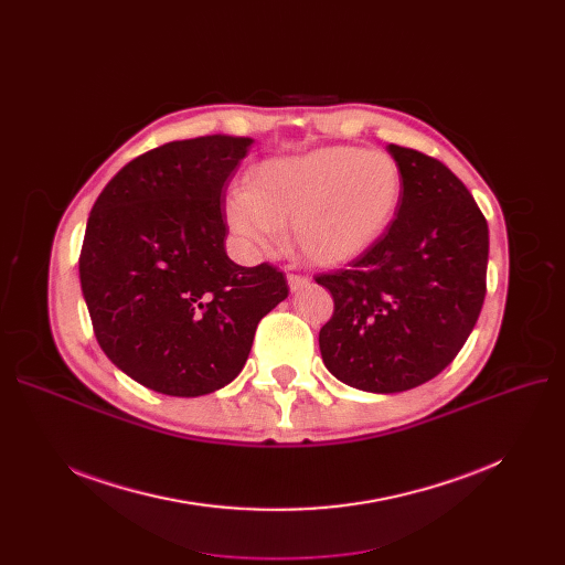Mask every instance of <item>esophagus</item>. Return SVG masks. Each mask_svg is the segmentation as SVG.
<instances>
[{"label":"esophagus","mask_w":565,"mask_h":565,"mask_svg":"<svg viewBox=\"0 0 565 565\" xmlns=\"http://www.w3.org/2000/svg\"><path fill=\"white\" fill-rule=\"evenodd\" d=\"M311 281L307 277H300V275H288V288L290 292H298L302 288H307Z\"/></svg>","instance_id":"1"}]
</instances>
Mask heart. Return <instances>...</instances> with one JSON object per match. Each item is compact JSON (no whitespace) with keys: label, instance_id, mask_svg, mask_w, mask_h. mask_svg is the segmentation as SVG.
Listing matches in <instances>:
<instances>
[{"label":"heart","instance_id":"1","mask_svg":"<svg viewBox=\"0 0 565 565\" xmlns=\"http://www.w3.org/2000/svg\"><path fill=\"white\" fill-rule=\"evenodd\" d=\"M403 175L394 158L360 146H322L279 156L247 173L226 201L228 228L252 247H270L290 226L292 243L318 267L364 256L394 222Z\"/></svg>","mask_w":565,"mask_h":565}]
</instances>
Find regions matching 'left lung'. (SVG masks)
<instances>
[{"instance_id":"8db88e82","label":"left lung","mask_w":565,"mask_h":565,"mask_svg":"<svg viewBox=\"0 0 565 565\" xmlns=\"http://www.w3.org/2000/svg\"><path fill=\"white\" fill-rule=\"evenodd\" d=\"M387 151L403 175L396 220L348 270L316 277L334 298L322 362L371 394L419 387L454 362L486 300L490 249L483 213L447 164Z\"/></svg>"}]
</instances>
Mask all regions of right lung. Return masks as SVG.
Instances as JSON below:
<instances>
[{
	"mask_svg": "<svg viewBox=\"0 0 565 565\" xmlns=\"http://www.w3.org/2000/svg\"><path fill=\"white\" fill-rule=\"evenodd\" d=\"M254 139L205 135L128 162L86 222L82 295L116 369L167 396L213 394L243 371L286 277L226 256L224 192Z\"/></svg>",
	"mask_w": 565,
	"mask_h": 565,
	"instance_id": "1",
	"label": "right lung"
}]
</instances>
